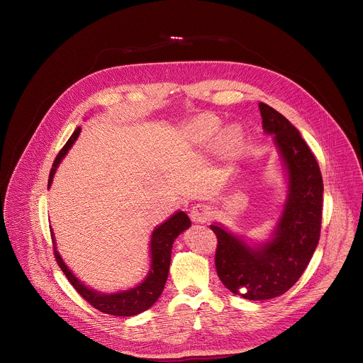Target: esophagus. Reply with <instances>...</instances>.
Returning a JSON list of instances; mask_svg holds the SVG:
<instances>
[{
    "label": "esophagus",
    "instance_id": "34e87169",
    "mask_svg": "<svg viewBox=\"0 0 363 363\" xmlns=\"http://www.w3.org/2000/svg\"><path fill=\"white\" fill-rule=\"evenodd\" d=\"M191 218L195 223H206L211 218V208L206 203H195L191 208Z\"/></svg>",
    "mask_w": 363,
    "mask_h": 363
}]
</instances>
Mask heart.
<instances>
[{
	"instance_id": "heart-1",
	"label": "heart",
	"mask_w": 363,
	"mask_h": 363,
	"mask_svg": "<svg viewBox=\"0 0 363 363\" xmlns=\"http://www.w3.org/2000/svg\"><path fill=\"white\" fill-rule=\"evenodd\" d=\"M195 129H196V132H198L199 135H202V136H210V135L213 133V130H211L210 128H206V126H203V125H196Z\"/></svg>"
}]
</instances>
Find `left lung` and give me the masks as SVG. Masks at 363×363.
<instances>
[{
    "label": "left lung",
    "mask_w": 363,
    "mask_h": 363,
    "mask_svg": "<svg viewBox=\"0 0 363 363\" xmlns=\"http://www.w3.org/2000/svg\"><path fill=\"white\" fill-rule=\"evenodd\" d=\"M263 129L273 133L289 175V194L272 241L251 248L213 224L217 235L216 269L223 284L247 300L286 293L312 258L322 227L323 179L315 155L298 130L266 103H258Z\"/></svg>",
    "instance_id": "obj_1"
}]
</instances>
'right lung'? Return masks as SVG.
I'll return each mask as SVG.
<instances>
[{"label": "right lung", "mask_w": 363, "mask_h": 363, "mask_svg": "<svg viewBox=\"0 0 363 363\" xmlns=\"http://www.w3.org/2000/svg\"><path fill=\"white\" fill-rule=\"evenodd\" d=\"M80 133V128H77L70 139L66 142V145L62 147L59 155L56 157L53 167H51L50 177H48V188L53 181L55 172L62 162V160L66 157L67 150L72 147L74 140L77 139ZM191 225V221L188 216L182 211L172 216L168 221L161 224L158 228H155L150 238V270L147 277L136 287L119 291L113 294H105V293H97L94 290L87 289L84 284H82L74 274L67 269V266L63 263L60 254L57 252V248L55 245V257L56 262L60 266L62 272L70 281V284L76 289V291L99 312L112 315V316H135L139 315L145 310H147L155 301L158 300L161 296L168 273H169V263H171V252H172V244L175 238L185 231ZM51 240H53V231H51Z\"/></svg>", "instance_id": "1"}]
</instances>
